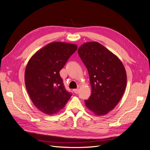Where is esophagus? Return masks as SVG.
I'll use <instances>...</instances> for the list:
<instances>
[{
  "mask_svg": "<svg viewBox=\"0 0 150 150\" xmlns=\"http://www.w3.org/2000/svg\"><path fill=\"white\" fill-rule=\"evenodd\" d=\"M74 92L76 94H78L79 93V89H74Z\"/></svg>",
  "mask_w": 150,
  "mask_h": 150,
  "instance_id": "34e87169",
  "label": "esophagus"
}]
</instances>
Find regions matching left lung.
Instances as JSON below:
<instances>
[{
	"instance_id": "left-lung-1",
	"label": "left lung",
	"mask_w": 150,
	"mask_h": 150,
	"mask_svg": "<svg viewBox=\"0 0 150 150\" xmlns=\"http://www.w3.org/2000/svg\"><path fill=\"white\" fill-rule=\"evenodd\" d=\"M78 54L88 71L91 94L85 104L98 116L111 111L126 89L125 68L119 58L97 42L83 44Z\"/></svg>"
}]
</instances>
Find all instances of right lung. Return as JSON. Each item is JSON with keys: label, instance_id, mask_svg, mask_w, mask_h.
<instances>
[{"label": "right lung", "instance_id": "1", "mask_svg": "<svg viewBox=\"0 0 150 150\" xmlns=\"http://www.w3.org/2000/svg\"><path fill=\"white\" fill-rule=\"evenodd\" d=\"M77 48L72 44L50 43L36 52L27 64V91L36 108L45 114H56L72 96L66 89L59 72Z\"/></svg>", "mask_w": 150, "mask_h": 150}]
</instances>
